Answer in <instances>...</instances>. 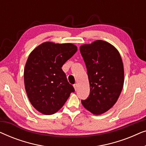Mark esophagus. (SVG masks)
<instances>
[{
    "mask_svg": "<svg viewBox=\"0 0 146 146\" xmlns=\"http://www.w3.org/2000/svg\"><path fill=\"white\" fill-rule=\"evenodd\" d=\"M74 88L75 90L76 91L77 89H78V84H74Z\"/></svg>",
    "mask_w": 146,
    "mask_h": 146,
    "instance_id": "1",
    "label": "esophagus"
}]
</instances>
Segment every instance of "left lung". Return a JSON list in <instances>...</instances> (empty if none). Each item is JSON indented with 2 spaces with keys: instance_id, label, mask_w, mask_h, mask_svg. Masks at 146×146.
Returning <instances> with one entry per match:
<instances>
[{
  "instance_id": "obj_1",
  "label": "left lung",
  "mask_w": 146,
  "mask_h": 146,
  "mask_svg": "<svg viewBox=\"0 0 146 146\" xmlns=\"http://www.w3.org/2000/svg\"><path fill=\"white\" fill-rule=\"evenodd\" d=\"M80 50L86 66L90 88L89 96L82 100V104L91 113L100 115L115 104L122 90V60L113 46L100 40L81 46Z\"/></svg>"
}]
</instances>
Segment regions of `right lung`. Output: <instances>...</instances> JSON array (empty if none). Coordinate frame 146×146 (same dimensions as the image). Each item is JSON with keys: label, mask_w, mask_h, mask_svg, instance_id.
<instances>
[{"label": "right lung", "mask_w": 146, "mask_h": 146, "mask_svg": "<svg viewBox=\"0 0 146 146\" xmlns=\"http://www.w3.org/2000/svg\"><path fill=\"white\" fill-rule=\"evenodd\" d=\"M76 51L72 44L46 42L30 54L24 71L25 89L31 104L43 114L58 111L75 91L62 67Z\"/></svg>", "instance_id": "1"}]
</instances>
